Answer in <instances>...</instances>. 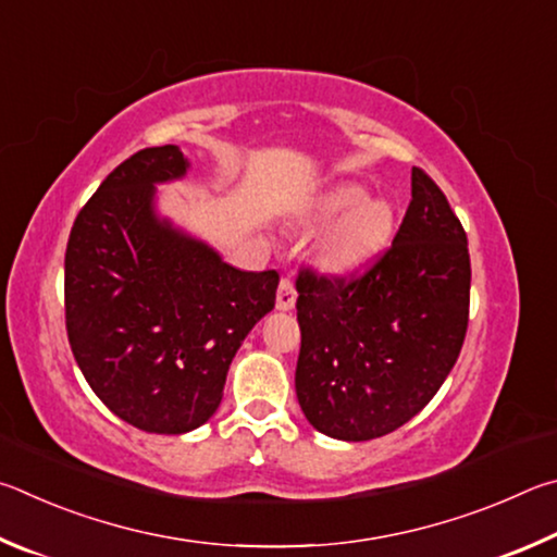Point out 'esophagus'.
Masks as SVG:
<instances>
[{"label":"esophagus","mask_w":557,"mask_h":557,"mask_svg":"<svg viewBox=\"0 0 557 557\" xmlns=\"http://www.w3.org/2000/svg\"><path fill=\"white\" fill-rule=\"evenodd\" d=\"M296 298H298L296 286L290 284L288 278H281L278 290H276V308H278V310H294Z\"/></svg>","instance_id":"esophagus-1"}]
</instances>
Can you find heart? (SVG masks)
Segmentation results:
<instances>
[{
	"label": "heart",
	"mask_w": 557,
	"mask_h": 557,
	"mask_svg": "<svg viewBox=\"0 0 557 557\" xmlns=\"http://www.w3.org/2000/svg\"><path fill=\"white\" fill-rule=\"evenodd\" d=\"M310 224L327 227L315 242V261L335 276L364 269L388 249L396 232L394 205L372 198L357 181H339L318 195L308 212Z\"/></svg>",
	"instance_id": "1"
}]
</instances>
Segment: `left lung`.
Segmentation results:
<instances>
[{
	"mask_svg": "<svg viewBox=\"0 0 557 557\" xmlns=\"http://www.w3.org/2000/svg\"><path fill=\"white\" fill-rule=\"evenodd\" d=\"M470 278L460 220L413 169L401 230L364 276H298L296 396L308 423L362 443L421 413L460 357Z\"/></svg>",
	"mask_w": 557,
	"mask_h": 557,
	"instance_id": "8db88e82",
	"label": "left lung"
}]
</instances>
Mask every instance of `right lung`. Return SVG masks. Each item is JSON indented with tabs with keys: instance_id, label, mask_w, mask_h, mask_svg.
<instances>
[{
	"instance_id": "right-lung-1",
	"label": "right lung",
	"mask_w": 557,
	"mask_h": 557,
	"mask_svg": "<svg viewBox=\"0 0 557 557\" xmlns=\"http://www.w3.org/2000/svg\"><path fill=\"white\" fill-rule=\"evenodd\" d=\"M188 156L165 144L116 165L75 218L65 327L97 398L134 428L181 435L210 421L244 337L276 304V271H242L159 210Z\"/></svg>"
}]
</instances>
